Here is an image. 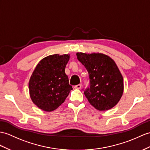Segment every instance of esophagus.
<instances>
[{"mask_svg": "<svg viewBox=\"0 0 150 150\" xmlns=\"http://www.w3.org/2000/svg\"><path fill=\"white\" fill-rule=\"evenodd\" d=\"M74 88L76 89H80L81 88V84H79V85L74 86Z\"/></svg>", "mask_w": 150, "mask_h": 150, "instance_id": "34e87169", "label": "esophagus"}]
</instances>
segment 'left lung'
Here are the masks:
<instances>
[{
    "instance_id": "1",
    "label": "left lung",
    "mask_w": 150,
    "mask_h": 150,
    "mask_svg": "<svg viewBox=\"0 0 150 150\" xmlns=\"http://www.w3.org/2000/svg\"><path fill=\"white\" fill-rule=\"evenodd\" d=\"M76 55L88 72L90 86L84 93L90 104L98 111L115 106L123 95V79L115 61L103 53Z\"/></svg>"
}]
</instances>
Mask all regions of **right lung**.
I'll return each instance as SVG.
<instances>
[{"label":"right lung","mask_w":150,"mask_h":150,"mask_svg":"<svg viewBox=\"0 0 150 150\" xmlns=\"http://www.w3.org/2000/svg\"><path fill=\"white\" fill-rule=\"evenodd\" d=\"M69 54H58L44 58L36 66L28 83L33 103L45 111L55 110L72 90L65 69Z\"/></svg>","instance_id":"1"}]
</instances>
